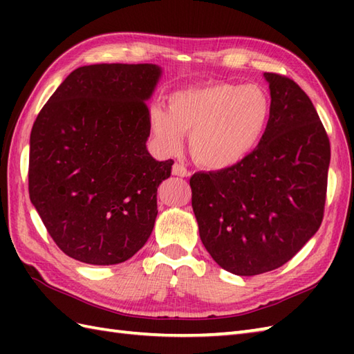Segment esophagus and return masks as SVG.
<instances>
[{
	"mask_svg": "<svg viewBox=\"0 0 354 354\" xmlns=\"http://www.w3.org/2000/svg\"><path fill=\"white\" fill-rule=\"evenodd\" d=\"M171 175H175V176H181V178H187L190 175V171L187 170L183 164H173V167H171Z\"/></svg>",
	"mask_w": 354,
	"mask_h": 354,
	"instance_id": "obj_1",
	"label": "esophagus"
}]
</instances>
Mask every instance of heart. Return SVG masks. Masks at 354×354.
<instances>
[{
    "label": "heart",
    "instance_id": "heart-1",
    "mask_svg": "<svg viewBox=\"0 0 354 354\" xmlns=\"http://www.w3.org/2000/svg\"><path fill=\"white\" fill-rule=\"evenodd\" d=\"M169 111L153 106L149 126L165 155H178L190 133V150L202 167L230 169L260 145L270 118V99L259 85L213 82L169 95Z\"/></svg>",
    "mask_w": 354,
    "mask_h": 354
}]
</instances>
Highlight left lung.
Wrapping results in <instances>:
<instances>
[{"mask_svg":"<svg viewBox=\"0 0 354 354\" xmlns=\"http://www.w3.org/2000/svg\"><path fill=\"white\" fill-rule=\"evenodd\" d=\"M270 118L242 162L190 179L205 250L222 269L259 275L283 266L322 222L330 142L318 112L295 82L265 73Z\"/></svg>","mask_w":354,"mask_h":354,"instance_id":"left-lung-1","label":"left lung"}]
</instances>
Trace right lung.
<instances>
[{
  "label": "right lung",
  "mask_w": 354,
  "mask_h": 354,
  "mask_svg": "<svg viewBox=\"0 0 354 354\" xmlns=\"http://www.w3.org/2000/svg\"><path fill=\"white\" fill-rule=\"evenodd\" d=\"M162 76L155 64L74 70L30 133L28 193L48 234L71 259L109 266L152 234L158 187L173 161L147 150L146 102Z\"/></svg>",
  "instance_id": "obj_1"
}]
</instances>
